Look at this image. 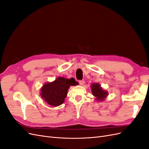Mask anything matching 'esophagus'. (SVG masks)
I'll return each instance as SVG.
<instances>
[{"label": "esophagus", "instance_id": "esophagus-1", "mask_svg": "<svg viewBox=\"0 0 149 149\" xmlns=\"http://www.w3.org/2000/svg\"><path fill=\"white\" fill-rule=\"evenodd\" d=\"M79 83L81 86H83L84 84V80H81L79 81Z\"/></svg>", "mask_w": 149, "mask_h": 149}]
</instances>
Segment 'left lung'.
Listing matches in <instances>:
<instances>
[{"label":"left lung","mask_w":149,"mask_h":149,"mask_svg":"<svg viewBox=\"0 0 149 149\" xmlns=\"http://www.w3.org/2000/svg\"><path fill=\"white\" fill-rule=\"evenodd\" d=\"M91 88L93 96H95L96 97V100L99 101L104 100V99L108 95L107 91L104 90L101 87V85L100 84L93 83L91 85Z\"/></svg>","instance_id":"1"}]
</instances>
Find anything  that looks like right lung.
Wrapping results in <instances>:
<instances>
[{"mask_svg": "<svg viewBox=\"0 0 149 149\" xmlns=\"http://www.w3.org/2000/svg\"><path fill=\"white\" fill-rule=\"evenodd\" d=\"M78 84V83L73 78L66 79L58 77L54 81L45 83L43 86L40 96L48 104L58 106L64 102L70 86H75Z\"/></svg>", "mask_w": 149, "mask_h": 149, "instance_id": "obj_1", "label": "right lung"}]
</instances>
